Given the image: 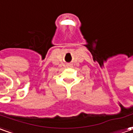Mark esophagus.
Returning a JSON list of instances; mask_svg holds the SVG:
<instances>
[{
    "instance_id": "esophagus-1",
    "label": "esophagus",
    "mask_w": 133,
    "mask_h": 133,
    "mask_svg": "<svg viewBox=\"0 0 133 133\" xmlns=\"http://www.w3.org/2000/svg\"><path fill=\"white\" fill-rule=\"evenodd\" d=\"M68 67H72V65H68Z\"/></svg>"
}]
</instances>
